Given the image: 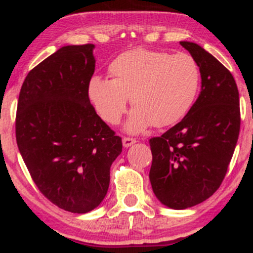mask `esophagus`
Returning a JSON list of instances; mask_svg holds the SVG:
<instances>
[{
	"instance_id": "obj_1",
	"label": "esophagus",
	"mask_w": 253,
	"mask_h": 253,
	"mask_svg": "<svg viewBox=\"0 0 253 253\" xmlns=\"http://www.w3.org/2000/svg\"><path fill=\"white\" fill-rule=\"evenodd\" d=\"M136 140L134 138H128V136H124L123 138V145L125 147H129L130 145L135 144Z\"/></svg>"
}]
</instances>
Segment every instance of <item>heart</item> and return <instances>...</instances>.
<instances>
[{
    "instance_id": "heart-1",
    "label": "heart",
    "mask_w": 253,
    "mask_h": 253,
    "mask_svg": "<svg viewBox=\"0 0 253 253\" xmlns=\"http://www.w3.org/2000/svg\"><path fill=\"white\" fill-rule=\"evenodd\" d=\"M113 80L92 77L88 96L97 114L109 125H118L126 113L128 97L134 109L126 129L139 133L151 126L178 123L195 102L200 88V69L187 53L170 56L135 48L125 52L109 65Z\"/></svg>"
}]
</instances>
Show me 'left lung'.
Returning <instances> with one entry per match:
<instances>
[{"mask_svg": "<svg viewBox=\"0 0 253 253\" xmlns=\"http://www.w3.org/2000/svg\"><path fill=\"white\" fill-rule=\"evenodd\" d=\"M196 60L201 92L181 123L150 139V181L157 199L185 210L219 189L240 129L239 91L233 76L195 42H179Z\"/></svg>", "mask_w": 253, "mask_h": 253, "instance_id": "obj_1", "label": "left lung"}]
</instances>
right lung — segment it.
<instances>
[{"label":"right lung","instance_id":"add662e5","mask_svg":"<svg viewBox=\"0 0 253 253\" xmlns=\"http://www.w3.org/2000/svg\"><path fill=\"white\" fill-rule=\"evenodd\" d=\"M92 43L59 48L26 76L15 134L38 189L71 213L96 208L109 187L110 167L123 151L119 135L90 103Z\"/></svg>","mask_w":253,"mask_h":253}]
</instances>
